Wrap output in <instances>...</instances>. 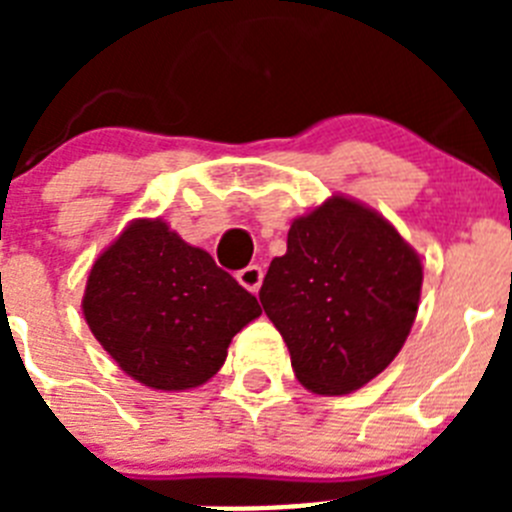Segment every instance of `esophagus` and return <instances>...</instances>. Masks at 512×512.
Wrapping results in <instances>:
<instances>
[{"mask_svg":"<svg viewBox=\"0 0 512 512\" xmlns=\"http://www.w3.org/2000/svg\"><path fill=\"white\" fill-rule=\"evenodd\" d=\"M235 277H238V282H241L248 292H259L261 282H264V271H261V266L251 264V266H246V269L238 271Z\"/></svg>","mask_w":512,"mask_h":512,"instance_id":"esophagus-1","label":"esophagus"}]
</instances>
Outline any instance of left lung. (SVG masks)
<instances>
[{
	"label": "left lung",
	"instance_id": "1",
	"mask_svg": "<svg viewBox=\"0 0 512 512\" xmlns=\"http://www.w3.org/2000/svg\"><path fill=\"white\" fill-rule=\"evenodd\" d=\"M420 287L410 243L372 207L333 194L292 223L259 300L307 390L348 395L400 354Z\"/></svg>",
	"mask_w": 512,
	"mask_h": 512
}]
</instances>
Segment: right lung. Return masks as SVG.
Wrapping results in <instances>:
<instances>
[{"label": "right lung", "instance_id": "right-lung-1", "mask_svg": "<svg viewBox=\"0 0 512 512\" xmlns=\"http://www.w3.org/2000/svg\"><path fill=\"white\" fill-rule=\"evenodd\" d=\"M81 310L122 372L151 390L200 387L261 315L251 292L169 225L133 220L89 271Z\"/></svg>", "mask_w": 512, "mask_h": 512}]
</instances>
